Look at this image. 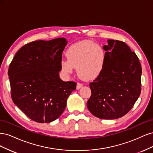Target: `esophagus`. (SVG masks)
Returning a JSON list of instances; mask_svg holds the SVG:
<instances>
[{"label":"esophagus","mask_w":153,"mask_h":153,"mask_svg":"<svg viewBox=\"0 0 153 153\" xmlns=\"http://www.w3.org/2000/svg\"><path fill=\"white\" fill-rule=\"evenodd\" d=\"M82 86H83L82 84H80V83H77V84H76V89H80Z\"/></svg>","instance_id":"34e87169"}]
</instances>
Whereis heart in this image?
<instances>
[{
    "label": "heart",
    "mask_w": 153,
    "mask_h": 153,
    "mask_svg": "<svg viewBox=\"0 0 153 153\" xmlns=\"http://www.w3.org/2000/svg\"><path fill=\"white\" fill-rule=\"evenodd\" d=\"M68 59L61 62L62 70L71 74L76 68L78 76L82 80H94L102 72L106 59V52L100 45L91 40H84L72 45L67 50Z\"/></svg>",
    "instance_id": "b5f03b06"
}]
</instances>
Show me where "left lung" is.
I'll return each mask as SVG.
<instances>
[{
	"mask_svg": "<svg viewBox=\"0 0 153 153\" xmlns=\"http://www.w3.org/2000/svg\"><path fill=\"white\" fill-rule=\"evenodd\" d=\"M103 48L105 66L90 83L92 94L87 105L96 117L118 119L132 108L140 94L142 68L135 53L124 42L108 39Z\"/></svg>",
	"mask_w": 153,
	"mask_h": 153,
	"instance_id": "left-lung-1",
	"label": "left lung"
}]
</instances>
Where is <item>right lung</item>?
<instances>
[{
  "label": "right lung",
  "mask_w": 153,
  "mask_h": 153,
  "mask_svg": "<svg viewBox=\"0 0 153 153\" xmlns=\"http://www.w3.org/2000/svg\"><path fill=\"white\" fill-rule=\"evenodd\" d=\"M67 43L64 38L32 41L18 51L10 65L13 102L37 123H48L59 118L68 96L76 89L75 82L59 77Z\"/></svg>",
  "instance_id": "1"
}]
</instances>
